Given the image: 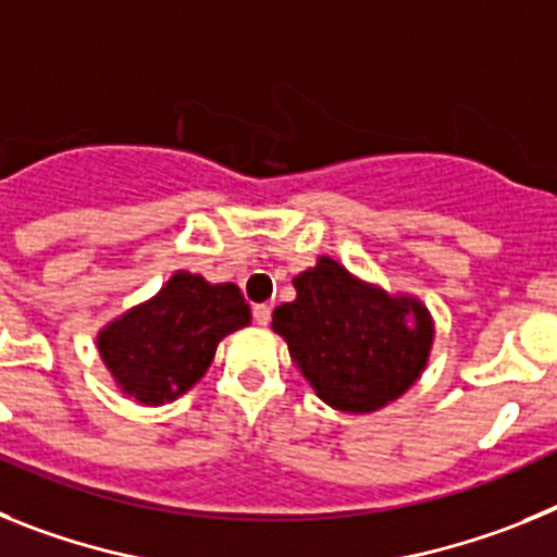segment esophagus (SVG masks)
<instances>
[{"label": "esophagus", "mask_w": 557, "mask_h": 557, "mask_svg": "<svg viewBox=\"0 0 557 557\" xmlns=\"http://www.w3.org/2000/svg\"><path fill=\"white\" fill-rule=\"evenodd\" d=\"M251 317H255V322H258V325H269V319H272V308L255 306L251 308Z\"/></svg>", "instance_id": "1"}]
</instances>
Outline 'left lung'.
Wrapping results in <instances>:
<instances>
[{
	"instance_id": "1",
	"label": "left lung",
	"mask_w": 557,
	"mask_h": 557,
	"mask_svg": "<svg viewBox=\"0 0 557 557\" xmlns=\"http://www.w3.org/2000/svg\"><path fill=\"white\" fill-rule=\"evenodd\" d=\"M294 288L297 299L274 308L272 327L327 406L375 412L418 381L434 338L418 299L389 297L331 258L297 274Z\"/></svg>"
}]
</instances>
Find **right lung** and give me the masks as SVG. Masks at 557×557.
<instances>
[{
  "instance_id": "obj_1",
  "label": "right lung",
  "mask_w": 557,
  "mask_h": 557,
  "mask_svg": "<svg viewBox=\"0 0 557 557\" xmlns=\"http://www.w3.org/2000/svg\"><path fill=\"white\" fill-rule=\"evenodd\" d=\"M249 319L238 285L176 272L157 297L106 325L98 350L125 395L159 406L187 393L212 364L221 338Z\"/></svg>"
}]
</instances>
